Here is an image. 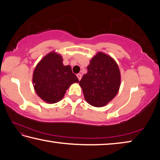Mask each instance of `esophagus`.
Instances as JSON below:
<instances>
[{"instance_id":"obj_1","label":"esophagus","mask_w":160,"mask_h":160,"mask_svg":"<svg viewBox=\"0 0 160 160\" xmlns=\"http://www.w3.org/2000/svg\"><path fill=\"white\" fill-rule=\"evenodd\" d=\"M77 77L78 78V80H80L81 78H82V75H81L80 73H78V74H77Z\"/></svg>"}]
</instances>
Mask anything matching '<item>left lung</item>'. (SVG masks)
<instances>
[{
    "mask_svg": "<svg viewBox=\"0 0 160 160\" xmlns=\"http://www.w3.org/2000/svg\"><path fill=\"white\" fill-rule=\"evenodd\" d=\"M87 69L88 72L79 82L85 99L92 106L104 107L114 98L120 88L118 65L109 56L98 52Z\"/></svg>",
    "mask_w": 160,
    "mask_h": 160,
    "instance_id": "left-lung-1",
    "label": "left lung"
}]
</instances>
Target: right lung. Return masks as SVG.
<instances>
[{
  "label": "right lung",
  "mask_w": 160,
  "mask_h": 160,
  "mask_svg": "<svg viewBox=\"0 0 160 160\" xmlns=\"http://www.w3.org/2000/svg\"><path fill=\"white\" fill-rule=\"evenodd\" d=\"M32 82L37 95L44 102L53 104L64 97L70 85L78 82L70 66H64L60 54L52 51L37 65Z\"/></svg>",
  "instance_id": "obj_1"
}]
</instances>
